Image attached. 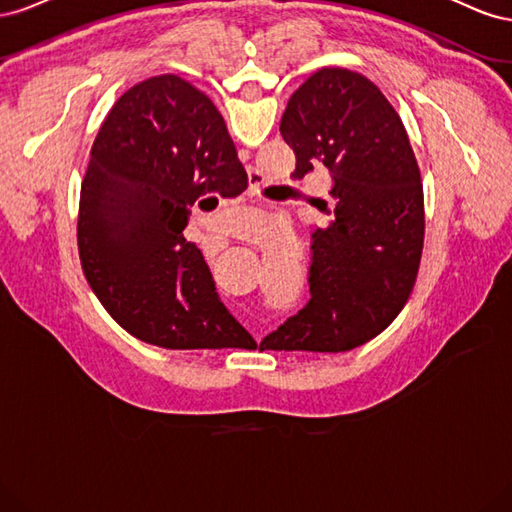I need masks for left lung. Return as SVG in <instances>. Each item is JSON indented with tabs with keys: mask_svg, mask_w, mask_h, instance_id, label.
Masks as SVG:
<instances>
[{
	"mask_svg": "<svg viewBox=\"0 0 512 512\" xmlns=\"http://www.w3.org/2000/svg\"><path fill=\"white\" fill-rule=\"evenodd\" d=\"M280 132L297 156L294 179L327 166L333 222L312 232L309 301L260 346L352 350L389 327L412 292L425 237L421 170L397 111L359 72L309 76Z\"/></svg>",
	"mask_w": 512,
	"mask_h": 512,
	"instance_id": "8db88e82",
	"label": "left lung"
}]
</instances>
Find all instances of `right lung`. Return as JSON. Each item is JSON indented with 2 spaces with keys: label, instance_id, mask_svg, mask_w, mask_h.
Masks as SVG:
<instances>
[{
  "label": "right lung",
  "instance_id": "add662e5",
  "mask_svg": "<svg viewBox=\"0 0 512 512\" xmlns=\"http://www.w3.org/2000/svg\"><path fill=\"white\" fill-rule=\"evenodd\" d=\"M245 188L235 143L203 91L166 74L117 100L91 147L76 237L87 282L123 329L173 350L256 346L183 237L194 203Z\"/></svg>",
  "mask_w": 512,
  "mask_h": 512
}]
</instances>
